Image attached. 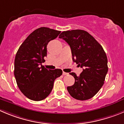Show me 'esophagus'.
Here are the masks:
<instances>
[{
  "instance_id": "1",
  "label": "esophagus",
  "mask_w": 124,
  "mask_h": 124,
  "mask_svg": "<svg viewBox=\"0 0 124 124\" xmlns=\"http://www.w3.org/2000/svg\"><path fill=\"white\" fill-rule=\"evenodd\" d=\"M69 75V73H66V72H64V71H63V75Z\"/></svg>"
}]
</instances>
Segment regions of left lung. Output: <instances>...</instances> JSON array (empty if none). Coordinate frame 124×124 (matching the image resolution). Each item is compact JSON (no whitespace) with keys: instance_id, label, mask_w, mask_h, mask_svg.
Returning a JSON list of instances; mask_svg holds the SVG:
<instances>
[{"instance_id":"1","label":"left lung","mask_w":124,"mask_h":124,"mask_svg":"<svg viewBox=\"0 0 124 124\" xmlns=\"http://www.w3.org/2000/svg\"><path fill=\"white\" fill-rule=\"evenodd\" d=\"M59 38L70 45L73 61L83 68L79 76L70 73L75 82L67 87L68 92L76 100L91 99L103 86L108 70L105 51L91 34L83 30L63 31Z\"/></svg>"}]
</instances>
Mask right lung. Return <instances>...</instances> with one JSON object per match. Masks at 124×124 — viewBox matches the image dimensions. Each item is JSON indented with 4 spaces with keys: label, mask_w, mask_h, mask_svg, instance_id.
<instances>
[{
    "label": "right lung",
    "mask_w": 124,
    "mask_h": 124,
    "mask_svg": "<svg viewBox=\"0 0 124 124\" xmlns=\"http://www.w3.org/2000/svg\"><path fill=\"white\" fill-rule=\"evenodd\" d=\"M61 33L48 27L35 30L21 44L15 59V75L22 93L33 101L46 99L53 88L54 80L61 76V69L48 70L42 63L47 55V45Z\"/></svg>",
    "instance_id": "obj_1"
}]
</instances>
